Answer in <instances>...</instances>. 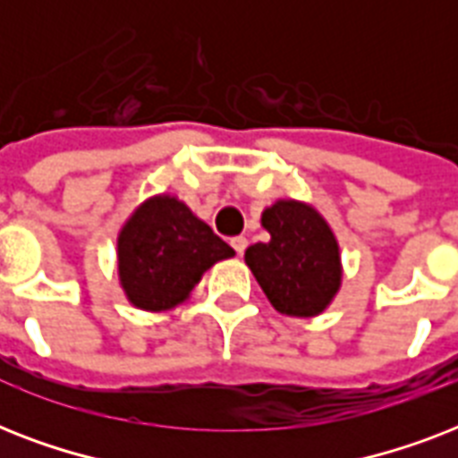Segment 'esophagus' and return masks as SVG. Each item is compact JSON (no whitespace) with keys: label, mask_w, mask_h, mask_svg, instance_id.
<instances>
[{"label":"esophagus","mask_w":458,"mask_h":458,"mask_svg":"<svg viewBox=\"0 0 458 458\" xmlns=\"http://www.w3.org/2000/svg\"><path fill=\"white\" fill-rule=\"evenodd\" d=\"M230 247L237 251V257H242L244 250H247V237H233V240H230Z\"/></svg>","instance_id":"esophagus-1"}]
</instances>
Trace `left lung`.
I'll list each match as a JSON object with an SVG mask.
<instances>
[{"instance_id": "left-lung-1", "label": "left lung", "mask_w": 458, "mask_h": 458, "mask_svg": "<svg viewBox=\"0 0 458 458\" xmlns=\"http://www.w3.org/2000/svg\"><path fill=\"white\" fill-rule=\"evenodd\" d=\"M268 242L251 244L244 261L276 311L309 318L340 290V247L323 216L309 204L280 199L261 216Z\"/></svg>"}]
</instances>
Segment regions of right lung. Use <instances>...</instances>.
<instances>
[{
  "label": "right lung",
  "instance_id": "1",
  "mask_svg": "<svg viewBox=\"0 0 458 458\" xmlns=\"http://www.w3.org/2000/svg\"><path fill=\"white\" fill-rule=\"evenodd\" d=\"M235 257L207 223L175 197L147 199L118 235V276L131 304L165 311L185 301L201 273Z\"/></svg>",
  "mask_w": 458,
  "mask_h": 458
}]
</instances>
